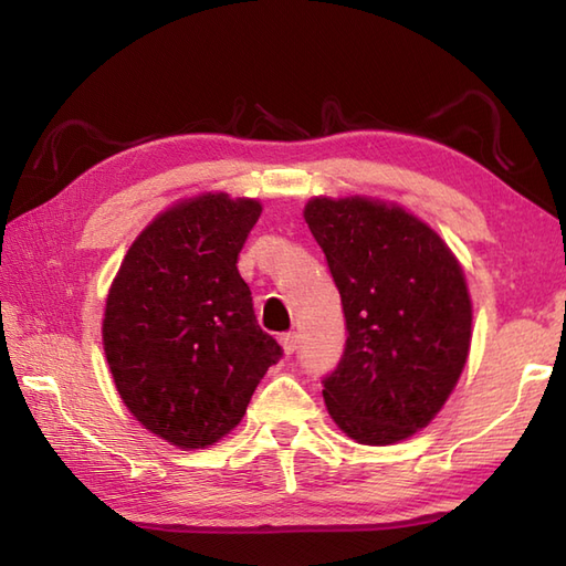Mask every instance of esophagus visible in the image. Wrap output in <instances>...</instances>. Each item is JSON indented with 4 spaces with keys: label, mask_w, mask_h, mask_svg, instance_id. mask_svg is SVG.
<instances>
[{
    "label": "esophagus",
    "mask_w": 566,
    "mask_h": 566,
    "mask_svg": "<svg viewBox=\"0 0 566 566\" xmlns=\"http://www.w3.org/2000/svg\"><path fill=\"white\" fill-rule=\"evenodd\" d=\"M280 343H282V347H284V353L286 355H294V350H296V345H298V335L294 333V331H290V333H284L282 338H280Z\"/></svg>",
    "instance_id": "esophagus-1"
}]
</instances>
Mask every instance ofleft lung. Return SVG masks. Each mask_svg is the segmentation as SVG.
<instances>
[{"label": "left lung", "mask_w": 566, "mask_h": 566, "mask_svg": "<svg viewBox=\"0 0 566 566\" xmlns=\"http://www.w3.org/2000/svg\"><path fill=\"white\" fill-rule=\"evenodd\" d=\"M304 219L340 292L347 340L323 377L340 430L391 444L426 428L460 379L472 340L464 274L436 231L363 197L311 199Z\"/></svg>", "instance_id": "1"}]
</instances>
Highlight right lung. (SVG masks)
<instances>
[{
    "label": "right lung",
    "instance_id": "1",
    "mask_svg": "<svg viewBox=\"0 0 566 566\" xmlns=\"http://www.w3.org/2000/svg\"><path fill=\"white\" fill-rule=\"evenodd\" d=\"M255 199L203 195L158 216L106 298L104 353L128 411L182 450L221 440L284 350L258 326L238 255Z\"/></svg>",
    "mask_w": 566,
    "mask_h": 566
}]
</instances>
